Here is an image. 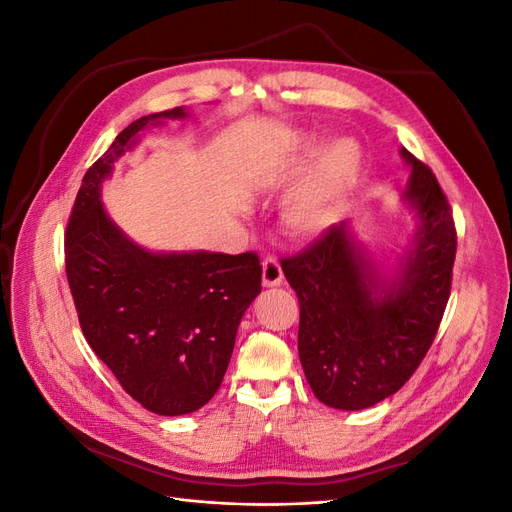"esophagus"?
Listing matches in <instances>:
<instances>
[{"label":"esophagus","instance_id":"obj_1","mask_svg":"<svg viewBox=\"0 0 512 512\" xmlns=\"http://www.w3.org/2000/svg\"><path fill=\"white\" fill-rule=\"evenodd\" d=\"M282 282H284V271L280 267V262L271 256L265 258V262H262V284H265L267 288H275Z\"/></svg>","mask_w":512,"mask_h":512}]
</instances>
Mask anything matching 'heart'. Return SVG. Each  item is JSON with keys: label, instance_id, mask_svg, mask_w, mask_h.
Here are the masks:
<instances>
[{"label": "heart", "instance_id": "obj_1", "mask_svg": "<svg viewBox=\"0 0 512 512\" xmlns=\"http://www.w3.org/2000/svg\"><path fill=\"white\" fill-rule=\"evenodd\" d=\"M356 168H359V149L350 141H337L324 149L312 177L290 198L286 209L288 226L307 235L327 224L335 198L354 179Z\"/></svg>", "mask_w": 512, "mask_h": 512}]
</instances>
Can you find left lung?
I'll list each match as a JSON object with an SVG mask.
<instances>
[{
  "mask_svg": "<svg viewBox=\"0 0 512 512\" xmlns=\"http://www.w3.org/2000/svg\"><path fill=\"white\" fill-rule=\"evenodd\" d=\"M406 198L418 220L397 277H382L348 224H335L282 260L297 292L299 359L314 395L337 410L391 397L425 359L451 297L457 230L431 168L408 149Z\"/></svg>",
  "mask_w": 512,
  "mask_h": 512,
  "instance_id": "obj_1",
  "label": "left lung"
}]
</instances>
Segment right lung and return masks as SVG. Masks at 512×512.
<instances>
[{
	"label": "right lung",
	"mask_w": 512,
	"mask_h": 512,
	"mask_svg": "<svg viewBox=\"0 0 512 512\" xmlns=\"http://www.w3.org/2000/svg\"><path fill=\"white\" fill-rule=\"evenodd\" d=\"M183 106L132 121L94 162L66 230V275L87 344L143 408L179 416L218 393L239 322L258 297V254H153L108 218L100 185L151 123Z\"/></svg>",
	"instance_id": "obj_1"
}]
</instances>
